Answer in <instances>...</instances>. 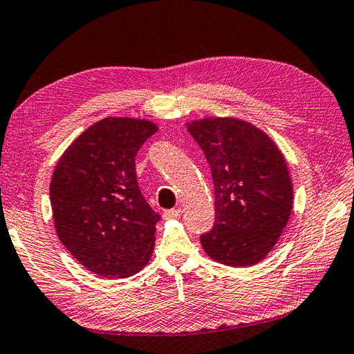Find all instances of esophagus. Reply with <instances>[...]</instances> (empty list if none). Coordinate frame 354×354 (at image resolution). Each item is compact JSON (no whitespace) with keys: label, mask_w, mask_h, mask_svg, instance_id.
Segmentation results:
<instances>
[{"label":"esophagus","mask_w":354,"mask_h":354,"mask_svg":"<svg viewBox=\"0 0 354 354\" xmlns=\"http://www.w3.org/2000/svg\"><path fill=\"white\" fill-rule=\"evenodd\" d=\"M179 216H181V209H170L164 212V218H167V220H175Z\"/></svg>","instance_id":"obj_1"}]
</instances>
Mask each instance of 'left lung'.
I'll use <instances>...</instances> for the list:
<instances>
[{
	"label": "left lung",
	"instance_id": "8db88e82",
	"mask_svg": "<svg viewBox=\"0 0 354 354\" xmlns=\"http://www.w3.org/2000/svg\"><path fill=\"white\" fill-rule=\"evenodd\" d=\"M185 127L209 160L215 187V226L199 239L204 252L226 266L257 265L291 216L294 190L283 153L239 118H203Z\"/></svg>",
	"mask_w": 354,
	"mask_h": 354
}]
</instances>
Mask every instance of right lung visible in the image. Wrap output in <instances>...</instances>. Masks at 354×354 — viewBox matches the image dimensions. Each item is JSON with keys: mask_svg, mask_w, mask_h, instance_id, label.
I'll use <instances>...</instances> for the list:
<instances>
[{"mask_svg": "<svg viewBox=\"0 0 354 354\" xmlns=\"http://www.w3.org/2000/svg\"><path fill=\"white\" fill-rule=\"evenodd\" d=\"M158 128L147 119L108 115L55 165L49 187L55 232L100 277H131L151 259L159 215L140 194L134 158Z\"/></svg>", "mask_w": 354, "mask_h": 354, "instance_id": "obj_1", "label": "right lung"}]
</instances>
